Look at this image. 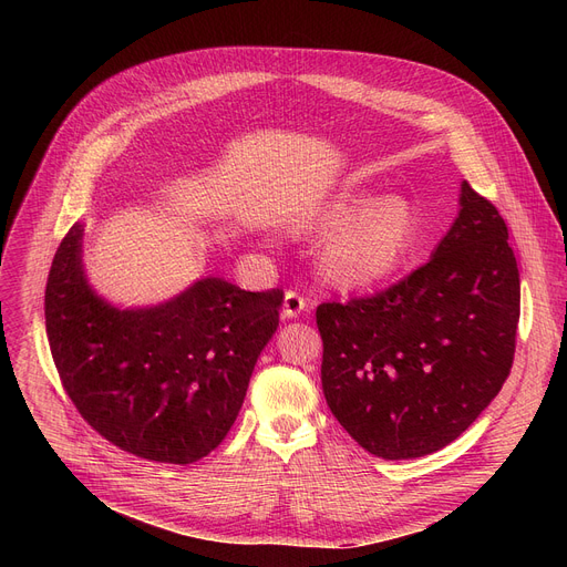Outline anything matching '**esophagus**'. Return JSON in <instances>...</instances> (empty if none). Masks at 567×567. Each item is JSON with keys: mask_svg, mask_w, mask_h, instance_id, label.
<instances>
[{"mask_svg": "<svg viewBox=\"0 0 567 567\" xmlns=\"http://www.w3.org/2000/svg\"><path fill=\"white\" fill-rule=\"evenodd\" d=\"M306 308H308L306 296H301L299 291H293V289H287V291H285L282 315H285L287 319H296V317H299V315H301Z\"/></svg>", "mask_w": 567, "mask_h": 567, "instance_id": "esophagus-1", "label": "esophagus"}]
</instances>
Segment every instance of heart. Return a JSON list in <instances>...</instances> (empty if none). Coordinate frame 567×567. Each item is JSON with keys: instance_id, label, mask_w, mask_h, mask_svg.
Here are the masks:
<instances>
[{"instance_id": "1", "label": "heart", "mask_w": 567, "mask_h": 567, "mask_svg": "<svg viewBox=\"0 0 567 567\" xmlns=\"http://www.w3.org/2000/svg\"><path fill=\"white\" fill-rule=\"evenodd\" d=\"M368 193L344 190L319 204L303 220L306 231L336 229L323 248L326 274L342 285L368 287L393 276L413 246L415 208L400 195H383L368 205Z\"/></svg>"}]
</instances>
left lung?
<instances>
[{"label": "left lung", "mask_w": 567, "mask_h": 567, "mask_svg": "<svg viewBox=\"0 0 567 567\" xmlns=\"http://www.w3.org/2000/svg\"><path fill=\"white\" fill-rule=\"evenodd\" d=\"M460 204L430 261L377 293L317 306L326 404L383 460L455 441L515 361L519 268L508 225L468 182Z\"/></svg>", "instance_id": "8db88e82"}]
</instances>
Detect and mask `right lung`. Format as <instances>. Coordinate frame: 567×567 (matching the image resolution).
<instances>
[{
  "mask_svg": "<svg viewBox=\"0 0 567 567\" xmlns=\"http://www.w3.org/2000/svg\"><path fill=\"white\" fill-rule=\"evenodd\" d=\"M80 241L73 225L45 285V331L66 395L118 451L161 464L206 457L234 425L278 329L282 289L204 278L165 306L116 310L86 287Z\"/></svg>",
  "mask_w": 567,
  "mask_h": 567,
  "instance_id": "right-lung-1",
  "label": "right lung"
}]
</instances>
